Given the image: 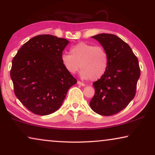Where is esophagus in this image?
Listing matches in <instances>:
<instances>
[{"mask_svg":"<svg viewBox=\"0 0 155 155\" xmlns=\"http://www.w3.org/2000/svg\"><path fill=\"white\" fill-rule=\"evenodd\" d=\"M78 84H79V85H81V86H85V84H84L83 82H82L81 81H78Z\"/></svg>","mask_w":155,"mask_h":155,"instance_id":"1","label":"esophagus"}]
</instances>
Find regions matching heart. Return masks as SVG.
I'll list each match as a JSON object with an SVG mask.
<instances>
[{"label": "heart", "mask_w": 155, "mask_h": 155, "mask_svg": "<svg viewBox=\"0 0 155 155\" xmlns=\"http://www.w3.org/2000/svg\"><path fill=\"white\" fill-rule=\"evenodd\" d=\"M71 54H63L61 61L65 69L71 74L81 68L80 77L96 81L102 78L109 65V55L101 46L80 42L73 46Z\"/></svg>", "instance_id": "obj_1"}]
</instances>
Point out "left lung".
Returning <instances> with one entry per match:
<instances>
[{"label": "left lung", "instance_id": "1", "mask_svg": "<svg viewBox=\"0 0 155 155\" xmlns=\"http://www.w3.org/2000/svg\"><path fill=\"white\" fill-rule=\"evenodd\" d=\"M109 55V65L102 78L93 83L95 93L90 105L95 113L111 116L125 109L134 98L140 75L138 60L128 44L111 34L92 37Z\"/></svg>", "mask_w": 155, "mask_h": 155}]
</instances>
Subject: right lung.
Masks as SVG:
<instances>
[{"mask_svg":"<svg viewBox=\"0 0 155 155\" xmlns=\"http://www.w3.org/2000/svg\"><path fill=\"white\" fill-rule=\"evenodd\" d=\"M69 41L50 35L27 41L12 61L10 78L15 96L27 109L46 116L61 107L77 80L65 69L61 56Z\"/></svg>","mask_w":155,"mask_h":155,"instance_id":"1","label":"right lung"}]
</instances>
